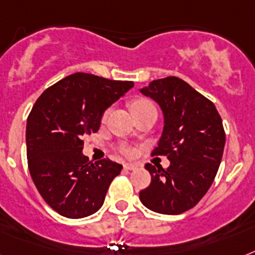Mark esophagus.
Returning a JSON list of instances; mask_svg holds the SVG:
<instances>
[{
	"mask_svg": "<svg viewBox=\"0 0 255 255\" xmlns=\"http://www.w3.org/2000/svg\"><path fill=\"white\" fill-rule=\"evenodd\" d=\"M137 167H138V166L136 163H126V164H124V168H126V170H136Z\"/></svg>",
	"mask_w": 255,
	"mask_h": 255,
	"instance_id": "34e87169",
	"label": "esophagus"
}]
</instances>
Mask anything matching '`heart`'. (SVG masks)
I'll return each instance as SVG.
<instances>
[{
    "mask_svg": "<svg viewBox=\"0 0 255 255\" xmlns=\"http://www.w3.org/2000/svg\"><path fill=\"white\" fill-rule=\"evenodd\" d=\"M150 108H154L153 102L146 100V98H137V100H134V101L131 104V109L133 114H137V113H140V111H144L146 110V109H150ZM109 113H110V110L108 109V110L104 113V115H102V121L104 122L106 121ZM118 150H119V153L126 155V157H133L134 153H136V149H134L132 145H128V144H122L121 146L118 147Z\"/></svg>",
    "mask_w": 255,
    "mask_h": 255,
    "instance_id": "b5f03b06",
    "label": "heart"
}]
</instances>
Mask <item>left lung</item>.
<instances>
[{"label":"left lung","instance_id":"left-lung-1","mask_svg":"<svg viewBox=\"0 0 255 255\" xmlns=\"http://www.w3.org/2000/svg\"><path fill=\"white\" fill-rule=\"evenodd\" d=\"M159 104L164 128L151 155H166L170 167L145 164L150 185L140 201L151 211L177 215L196 206L211 187L223 157L226 132L215 105L176 76L141 89Z\"/></svg>","mask_w":255,"mask_h":255}]
</instances>
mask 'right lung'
Wrapping results in <instances>:
<instances>
[{"label": "right lung", "instance_id": "right-lung-1", "mask_svg": "<svg viewBox=\"0 0 255 255\" xmlns=\"http://www.w3.org/2000/svg\"><path fill=\"white\" fill-rule=\"evenodd\" d=\"M133 87L78 72L45 89L27 119V160L45 202L62 217H89L104 205L123 166L109 158L92 163L84 137L97 132L104 111Z\"/></svg>", "mask_w": 255, "mask_h": 255}]
</instances>
